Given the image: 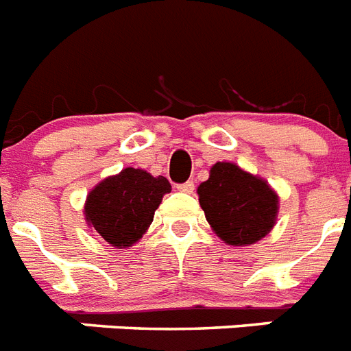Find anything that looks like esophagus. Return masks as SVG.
Wrapping results in <instances>:
<instances>
[{
	"mask_svg": "<svg viewBox=\"0 0 351 351\" xmlns=\"http://www.w3.org/2000/svg\"><path fill=\"white\" fill-rule=\"evenodd\" d=\"M176 188H178L179 192H182V193H193V190H195V184H193V181H186V182H181V184H178Z\"/></svg>",
	"mask_w": 351,
	"mask_h": 351,
	"instance_id": "1",
	"label": "esophagus"
}]
</instances>
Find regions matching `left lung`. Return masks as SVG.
I'll use <instances>...</instances> for the list:
<instances>
[{
  "instance_id": "left-lung-1",
  "label": "left lung",
  "mask_w": 351,
  "mask_h": 351,
  "mask_svg": "<svg viewBox=\"0 0 351 351\" xmlns=\"http://www.w3.org/2000/svg\"><path fill=\"white\" fill-rule=\"evenodd\" d=\"M197 193L206 221L226 244H254L273 230L278 195L267 182L237 165H213Z\"/></svg>"
}]
</instances>
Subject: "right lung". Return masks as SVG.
<instances>
[{
  "label": "right lung",
  "mask_w": 351,
  "mask_h": 351,
  "mask_svg": "<svg viewBox=\"0 0 351 351\" xmlns=\"http://www.w3.org/2000/svg\"><path fill=\"white\" fill-rule=\"evenodd\" d=\"M169 179L154 178L141 169H123L107 178L88 195L86 221L114 247H129L147 231L165 193Z\"/></svg>",
  "instance_id": "add662e5"
}]
</instances>
